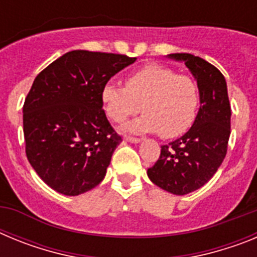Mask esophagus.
Masks as SVG:
<instances>
[{"label":"esophagus","instance_id":"esophagus-1","mask_svg":"<svg viewBox=\"0 0 257 257\" xmlns=\"http://www.w3.org/2000/svg\"><path fill=\"white\" fill-rule=\"evenodd\" d=\"M124 140L128 143H133V144H139V143L143 142V139H139V138H133V136H126Z\"/></svg>","mask_w":257,"mask_h":257}]
</instances>
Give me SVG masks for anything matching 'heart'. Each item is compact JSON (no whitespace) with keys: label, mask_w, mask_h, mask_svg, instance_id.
<instances>
[{"label":"heart","mask_w":257,"mask_h":257,"mask_svg":"<svg viewBox=\"0 0 257 257\" xmlns=\"http://www.w3.org/2000/svg\"><path fill=\"white\" fill-rule=\"evenodd\" d=\"M105 114L113 122L130 115H144L124 124V133H158L165 139L181 135L192 126L199 104L196 81L161 64H148L130 73L126 87L108 82L101 90Z\"/></svg>","instance_id":"obj_1"}]
</instances>
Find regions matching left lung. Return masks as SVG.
<instances>
[{
  "instance_id": "left-lung-1",
  "label": "left lung",
  "mask_w": 257,
  "mask_h": 257,
  "mask_svg": "<svg viewBox=\"0 0 257 257\" xmlns=\"http://www.w3.org/2000/svg\"><path fill=\"white\" fill-rule=\"evenodd\" d=\"M166 58L184 63L196 79L199 109L187 134L161 147L148 178L166 192L185 196L203 187L225 158L230 136V104L226 81L216 67L192 54Z\"/></svg>"
}]
</instances>
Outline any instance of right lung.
<instances>
[{
	"label": "right lung",
	"mask_w": 257,
	"mask_h": 257,
	"mask_svg": "<svg viewBox=\"0 0 257 257\" xmlns=\"http://www.w3.org/2000/svg\"><path fill=\"white\" fill-rule=\"evenodd\" d=\"M136 58L69 51L45 68L23 106L29 163L45 183L64 196H78L103 181L121 144L103 110L101 90Z\"/></svg>",
	"instance_id": "add662e5"
}]
</instances>
